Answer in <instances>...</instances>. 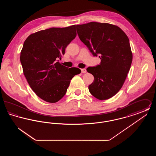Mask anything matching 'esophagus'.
Returning <instances> with one entry per match:
<instances>
[{"instance_id": "esophagus-1", "label": "esophagus", "mask_w": 156, "mask_h": 156, "mask_svg": "<svg viewBox=\"0 0 156 156\" xmlns=\"http://www.w3.org/2000/svg\"><path fill=\"white\" fill-rule=\"evenodd\" d=\"M82 73H87V69L85 68H82L81 69Z\"/></svg>"}]
</instances>
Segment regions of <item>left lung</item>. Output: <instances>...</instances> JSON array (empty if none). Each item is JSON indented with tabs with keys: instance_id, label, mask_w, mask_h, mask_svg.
<instances>
[{
	"instance_id": "8db88e82",
	"label": "left lung",
	"mask_w": 156,
	"mask_h": 156,
	"mask_svg": "<svg viewBox=\"0 0 156 156\" xmlns=\"http://www.w3.org/2000/svg\"><path fill=\"white\" fill-rule=\"evenodd\" d=\"M78 37L101 63L88 67L94 81L90 93L99 100L109 99L122 87L131 67L132 53L129 38L119 27L109 23L90 22L76 26Z\"/></svg>"
}]
</instances>
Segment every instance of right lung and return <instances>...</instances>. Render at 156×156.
<instances>
[{"label":"right lung","mask_w":156,"mask_h":156,"mask_svg":"<svg viewBox=\"0 0 156 156\" xmlns=\"http://www.w3.org/2000/svg\"><path fill=\"white\" fill-rule=\"evenodd\" d=\"M76 36L75 25L52 27L31 34L20 53L24 75L32 90L45 101L55 103L62 98L72 78L81 73L61 65L58 59Z\"/></svg>","instance_id":"add662e5"}]
</instances>
